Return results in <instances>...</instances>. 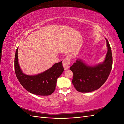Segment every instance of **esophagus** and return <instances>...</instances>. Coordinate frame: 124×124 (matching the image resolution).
I'll return each mask as SVG.
<instances>
[{
	"mask_svg": "<svg viewBox=\"0 0 124 124\" xmlns=\"http://www.w3.org/2000/svg\"><path fill=\"white\" fill-rule=\"evenodd\" d=\"M62 63L63 68H64L65 70L68 69L69 67V65L70 63V58L68 57V56H67V57H66L64 59V60H63Z\"/></svg>",
	"mask_w": 124,
	"mask_h": 124,
	"instance_id": "34e87169",
	"label": "esophagus"
}]
</instances>
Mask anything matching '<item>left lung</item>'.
<instances>
[{
	"label": "left lung",
	"instance_id": "1",
	"mask_svg": "<svg viewBox=\"0 0 124 124\" xmlns=\"http://www.w3.org/2000/svg\"><path fill=\"white\" fill-rule=\"evenodd\" d=\"M107 42V53L104 61L95 66H89L82 59L77 58L70 69L73 73L72 84L77 91L89 93L99 89L107 80L112 67V55L110 45Z\"/></svg>",
	"mask_w": 124,
	"mask_h": 124
}]
</instances>
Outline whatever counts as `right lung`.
I'll return each mask as SVG.
<instances>
[{
  "instance_id": "1",
  "label": "right lung",
  "mask_w": 124,
  "mask_h": 124,
  "mask_svg": "<svg viewBox=\"0 0 124 124\" xmlns=\"http://www.w3.org/2000/svg\"><path fill=\"white\" fill-rule=\"evenodd\" d=\"M18 48L14 58V69L18 81L23 87L32 94L39 96L51 95L55 90L58 78L63 72L62 62L56 63L44 72L35 75L24 73L18 63Z\"/></svg>"
}]
</instances>
